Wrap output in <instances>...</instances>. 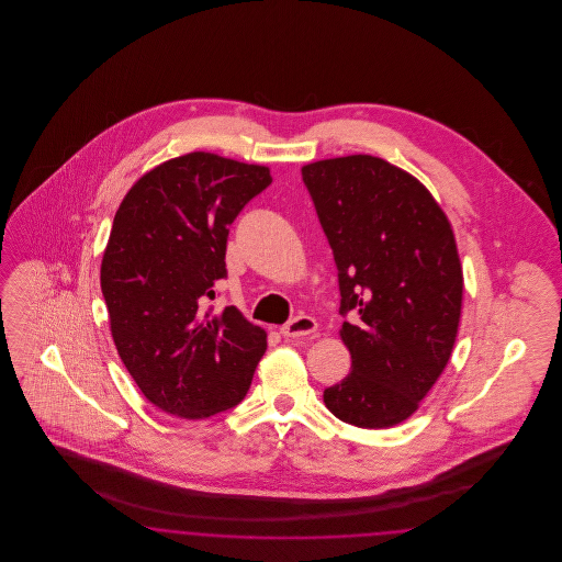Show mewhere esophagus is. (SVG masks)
<instances>
[{
  "instance_id": "esophagus-1",
  "label": "esophagus",
  "mask_w": 562,
  "mask_h": 562,
  "mask_svg": "<svg viewBox=\"0 0 562 562\" xmlns=\"http://www.w3.org/2000/svg\"><path fill=\"white\" fill-rule=\"evenodd\" d=\"M318 330V322L310 316H296L293 321L289 322L286 326H282V337L286 339H301V337H310Z\"/></svg>"
}]
</instances>
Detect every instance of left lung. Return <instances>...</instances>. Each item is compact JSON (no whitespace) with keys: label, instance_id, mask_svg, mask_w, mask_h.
Wrapping results in <instances>:
<instances>
[{"label":"left lung","instance_id":"obj_1","mask_svg":"<svg viewBox=\"0 0 562 562\" xmlns=\"http://www.w3.org/2000/svg\"><path fill=\"white\" fill-rule=\"evenodd\" d=\"M339 271L351 373L326 408L358 428L408 419L445 371L461 318L453 229L426 186L374 156L301 168Z\"/></svg>","mask_w":562,"mask_h":562}]
</instances>
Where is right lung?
<instances>
[{
    "mask_svg": "<svg viewBox=\"0 0 562 562\" xmlns=\"http://www.w3.org/2000/svg\"><path fill=\"white\" fill-rule=\"evenodd\" d=\"M269 183L268 166L193 151L145 172L115 213L101 263L111 337L164 413L206 419L250 387L268 333L209 301L227 276L229 225Z\"/></svg>",
    "mask_w": 562,
    "mask_h": 562,
    "instance_id": "obj_1",
    "label": "right lung"
}]
</instances>
